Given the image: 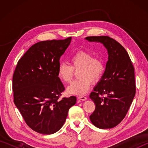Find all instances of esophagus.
<instances>
[{
  "instance_id": "34e87169",
  "label": "esophagus",
  "mask_w": 148,
  "mask_h": 148,
  "mask_svg": "<svg viewBox=\"0 0 148 148\" xmlns=\"http://www.w3.org/2000/svg\"><path fill=\"white\" fill-rule=\"evenodd\" d=\"M77 98H78L79 100H81V101H86V100L87 99V97H86L85 96H79Z\"/></svg>"
}]
</instances>
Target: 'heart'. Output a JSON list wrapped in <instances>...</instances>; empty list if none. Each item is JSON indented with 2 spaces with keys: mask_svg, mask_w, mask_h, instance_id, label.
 Listing matches in <instances>:
<instances>
[{
  "mask_svg": "<svg viewBox=\"0 0 148 148\" xmlns=\"http://www.w3.org/2000/svg\"><path fill=\"white\" fill-rule=\"evenodd\" d=\"M70 65L66 62L60 63L57 70V75L65 84L71 83L74 71H78V79L67 87L70 94L83 95L89 91L92 81L98 82L101 79L106 70L103 60L99 57H94L89 51L81 50L74 53L71 58Z\"/></svg>",
  "mask_w": 148,
  "mask_h": 148,
  "instance_id": "heart-1",
  "label": "heart"
}]
</instances>
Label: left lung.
<instances>
[{
	"instance_id": "obj_1",
	"label": "left lung",
	"mask_w": 148,
	"mask_h": 148,
	"mask_svg": "<svg viewBox=\"0 0 148 148\" xmlns=\"http://www.w3.org/2000/svg\"><path fill=\"white\" fill-rule=\"evenodd\" d=\"M86 40L101 42L108 53L103 76L89 95L95 104L89 118L99 129L113 128L124 119L135 96L134 66L126 50L114 39L99 36Z\"/></svg>"
}]
</instances>
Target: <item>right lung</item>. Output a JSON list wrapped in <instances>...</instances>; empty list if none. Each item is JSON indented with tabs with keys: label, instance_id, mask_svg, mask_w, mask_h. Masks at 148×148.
<instances>
[{
	"label": "right lung",
	"instance_id": "right-lung-1",
	"mask_svg": "<svg viewBox=\"0 0 148 148\" xmlns=\"http://www.w3.org/2000/svg\"><path fill=\"white\" fill-rule=\"evenodd\" d=\"M64 40L39 42L17 62L12 89L14 102L27 125L43 134H53L66 121L76 97L60 99L64 87L57 75L60 59L71 44Z\"/></svg>",
	"mask_w": 148,
	"mask_h": 148
}]
</instances>
